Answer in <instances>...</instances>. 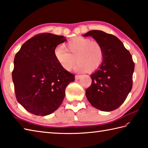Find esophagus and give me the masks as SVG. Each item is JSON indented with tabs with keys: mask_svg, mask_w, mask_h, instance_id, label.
Returning a JSON list of instances; mask_svg holds the SVG:
<instances>
[{
	"mask_svg": "<svg viewBox=\"0 0 148 148\" xmlns=\"http://www.w3.org/2000/svg\"><path fill=\"white\" fill-rule=\"evenodd\" d=\"M81 77V76H80V75H76V76H75V79L76 80L79 79Z\"/></svg>",
	"mask_w": 148,
	"mask_h": 148,
	"instance_id": "34e87169",
	"label": "esophagus"
}]
</instances>
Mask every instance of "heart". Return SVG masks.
Listing matches in <instances>:
<instances>
[{"label": "heart", "instance_id": "obj_1", "mask_svg": "<svg viewBox=\"0 0 148 148\" xmlns=\"http://www.w3.org/2000/svg\"><path fill=\"white\" fill-rule=\"evenodd\" d=\"M56 62L65 71H69L78 62L76 70L93 72L101 65L103 49L100 43L83 37H76L54 50Z\"/></svg>", "mask_w": 148, "mask_h": 148}]
</instances>
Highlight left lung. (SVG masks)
<instances>
[{"mask_svg":"<svg viewBox=\"0 0 148 148\" xmlns=\"http://www.w3.org/2000/svg\"><path fill=\"white\" fill-rule=\"evenodd\" d=\"M83 36H92L103 49L102 64L90 76L92 84L86 90V98L100 111H114L124 102L132 88V57L121 40L112 34L90 30Z\"/></svg>","mask_w":148,"mask_h":148,"instance_id":"1","label":"left lung"}]
</instances>
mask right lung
<instances>
[{
	"mask_svg": "<svg viewBox=\"0 0 148 148\" xmlns=\"http://www.w3.org/2000/svg\"><path fill=\"white\" fill-rule=\"evenodd\" d=\"M65 37L51 33L28 40L16 54L12 78L17 101L27 111L46 116L57 109L65 97L66 87L74 75L56 62L54 50Z\"/></svg>",
	"mask_w": 148,
	"mask_h": 148,
	"instance_id": "right-lung-1",
	"label": "right lung"
}]
</instances>
